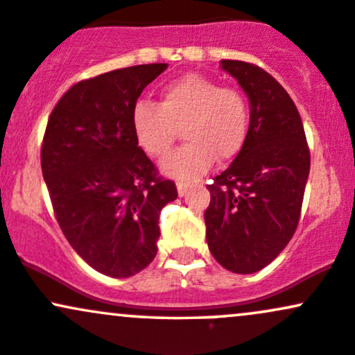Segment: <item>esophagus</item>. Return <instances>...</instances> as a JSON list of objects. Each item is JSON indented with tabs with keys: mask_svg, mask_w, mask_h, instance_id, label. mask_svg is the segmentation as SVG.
Returning a JSON list of instances; mask_svg holds the SVG:
<instances>
[{
	"mask_svg": "<svg viewBox=\"0 0 355 355\" xmlns=\"http://www.w3.org/2000/svg\"><path fill=\"white\" fill-rule=\"evenodd\" d=\"M188 188H189V186L186 184V182H178L179 196H186V193H188Z\"/></svg>",
	"mask_w": 355,
	"mask_h": 355,
	"instance_id": "34e87169",
	"label": "esophagus"
}]
</instances>
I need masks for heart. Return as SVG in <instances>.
I'll use <instances>...</instances> for the list:
<instances>
[{
    "label": "heart",
    "mask_w": 355,
    "mask_h": 355,
    "mask_svg": "<svg viewBox=\"0 0 355 355\" xmlns=\"http://www.w3.org/2000/svg\"><path fill=\"white\" fill-rule=\"evenodd\" d=\"M132 128L139 147L162 157L176 142L186 144L164 159L167 176L193 181L211 169L216 157L228 161L245 146L250 128V103L234 86H220L203 74H186L164 86L157 105L139 101L132 110Z\"/></svg>",
    "instance_id": "obj_1"
}]
</instances>
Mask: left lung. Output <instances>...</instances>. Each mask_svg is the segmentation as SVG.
Instances as JSON below:
<instances>
[{
    "label": "left lung",
    "mask_w": 355,
    "mask_h": 355,
    "mask_svg": "<svg viewBox=\"0 0 355 355\" xmlns=\"http://www.w3.org/2000/svg\"><path fill=\"white\" fill-rule=\"evenodd\" d=\"M250 100L245 146L207 188L209 252L225 269L252 274L272 262L295 235L310 174V148L291 96L269 72L222 60Z\"/></svg>",
    "instance_id": "1"
}]
</instances>
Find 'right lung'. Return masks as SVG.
I'll return each mask as SVG.
<instances>
[{
  "instance_id": "right-lung-1",
  "label": "right lung",
  "mask_w": 355,
  "mask_h": 355,
  "mask_svg": "<svg viewBox=\"0 0 355 355\" xmlns=\"http://www.w3.org/2000/svg\"><path fill=\"white\" fill-rule=\"evenodd\" d=\"M167 64H142L85 79L49 116L40 150L57 223L98 272L130 277L157 254L159 213L174 181L139 147L132 110Z\"/></svg>"
}]
</instances>
